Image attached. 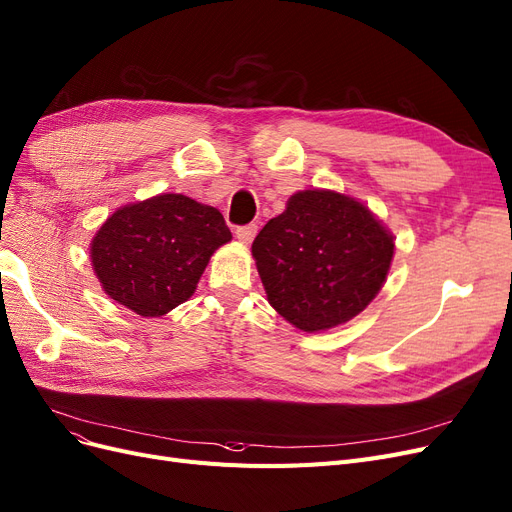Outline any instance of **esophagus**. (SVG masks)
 <instances>
[{"mask_svg": "<svg viewBox=\"0 0 512 512\" xmlns=\"http://www.w3.org/2000/svg\"><path fill=\"white\" fill-rule=\"evenodd\" d=\"M257 234V225L255 223H249V225H238L236 227V238L244 244H249Z\"/></svg>", "mask_w": 512, "mask_h": 512, "instance_id": "34e87169", "label": "esophagus"}]
</instances>
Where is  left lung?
<instances>
[{
    "label": "left lung",
    "instance_id": "8db88e82",
    "mask_svg": "<svg viewBox=\"0 0 512 512\" xmlns=\"http://www.w3.org/2000/svg\"><path fill=\"white\" fill-rule=\"evenodd\" d=\"M392 253V236L367 206L323 189L291 196L253 242L270 304L308 333L363 312L384 285Z\"/></svg>",
    "mask_w": 512,
    "mask_h": 512
}]
</instances>
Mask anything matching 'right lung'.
Wrapping results in <instances>:
<instances>
[{
  "label": "right lung",
  "instance_id": "1",
  "mask_svg": "<svg viewBox=\"0 0 512 512\" xmlns=\"http://www.w3.org/2000/svg\"><path fill=\"white\" fill-rule=\"evenodd\" d=\"M230 240L217 208L162 194L113 213L90 257L111 299L139 316H162L192 297L208 259Z\"/></svg>",
  "mask_w": 512,
  "mask_h": 512
}]
</instances>
